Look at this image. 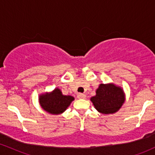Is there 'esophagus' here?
<instances>
[{"label": "esophagus", "mask_w": 155, "mask_h": 155, "mask_svg": "<svg viewBox=\"0 0 155 155\" xmlns=\"http://www.w3.org/2000/svg\"><path fill=\"white\" fill-rule=\"evenodd\" d=\"M77 97L79 99H85L86 98V95L84 94H79L77 95Z\"/></svg>", "instance_id": "obj_1"}]
</instances>
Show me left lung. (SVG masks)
<instances>
[{"mask_svg": "<svg viewBox=\"0 0 155 155\" xmlns=\"http://www.w3.org/2000/svg\"><path fill=\"white\" fill-rule=\"evenodd\" d=\"M94 107L102 114L117 113L125 101L124 91L114 83H101L96 91V95L91 98Z\"/></svg>", "mask_w": 155, "mask_h": 155, "instance_id": "8db88e82", "label": "left lung"}]
</instances>
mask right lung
Segmentation results:
<instances>
[{
	"label": "right lung",
	"mask_w": 155,
	"mask_h": 155,
	"mask_svg": "<svg viewBox=\"0 0 155 155\" xmlns=\"http://www.w3.org/2000/svg\"><path fill=\"white\" fill-rule=\"evenodd\" d=\"M74 100V97L69 95H63L58 87L51 92H45L38 96V102L41 107L48 113L53 115L62 114Z\"/></svg>",
	"instance_id": "1"
}]
</instances>
